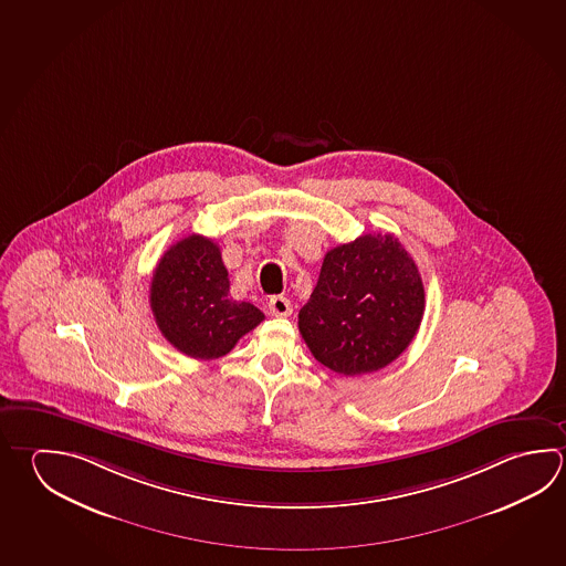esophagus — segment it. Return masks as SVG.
Listing matches in <instances>:
<instances>
[{
    "instance_id": "1",
    "label": "esophagus",
    "mask_w": 566,
    "mask_h": 566,
    "mask_svg": "<svg viewBox=\"0 0 566 566\" xmlns=\"http://www.w3.org/2000/svg\"><path fill=\"white\" fill-rule=\"evenodd\" d=\"M291 301L287 297H283V295H273V297L269 298V313L271 315H275V317H287L291 315Z\"/></svg>"
}]
</instances>
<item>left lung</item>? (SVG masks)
<instances>
[{"instance_id": "obj_1", "label": "left lung", "mask_w": 566, "mask_h": 566, "mask_svg": "<svg viewBox=\"0 0 566 566\" xmlns=\"http://www.w3.org/2000/svg\"><path fill=\"white\" fill-rule=\"evenodd\" d=\"M422 313L424 287L411 255L391 233H369L325 255L298 331L321 365L355 377L397 359Z\"/></svg>"}]
</instances>
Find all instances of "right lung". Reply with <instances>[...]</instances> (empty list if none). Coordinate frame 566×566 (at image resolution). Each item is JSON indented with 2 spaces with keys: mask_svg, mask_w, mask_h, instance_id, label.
<instances>
[{
  "mask_svg": "<svg viewBox=\"0 0 566 566\" xmlns=\"http://www.w3.org/2000/svg\"><path fill=\"white\" fill-rule=\"evenodd\" d=\"M149 305L165 339L193 359L223 357L265 319L255 305L229 297L221 251L203 235L186 237L165 251Z\"/></svg>",
  "mask_w": 566,
  "mask_h": 566,
  "instance_id": "1",
  "label": "right lung"
}]
</instances>
